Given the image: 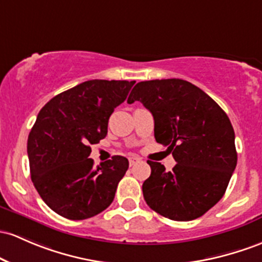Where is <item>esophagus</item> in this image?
<instances>
[{
  "label": "esophagus",
  "mask_w": 262,
  "mask_h": 262,
  "mask_svg": "<svg viewBox=\"0 0 262 262\" xmlns=\"http://www.w3.org/2000/svg\"><path fill=\"white\" fill-rule=\"evenodd\" d=\"M139 160L140 159L138 157H130V158H129V165H130V166L136 165V164L139 162Z\"/></svg>",
  "instance_id": "1"
}]
</instances>
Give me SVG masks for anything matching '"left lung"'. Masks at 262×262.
<instances>
[{"label":"left lung","mask_w":262,"mask_h":262,"mask_svg":"<svg viewBox=\"0 0 262 262\" xmlns=\"http://www.w3.org/2000/svg\"><path fill=\"white\" fill-rule=\"evenodd\" d=\"M143 103L154 118V137L168 146L175 162L166 171L148 160L150 177L143 183L149 208L175 221L200 217L225 194L236 168L231 122L220 105L186 80L137 83L126 102Z\"/></svg>","instance_id":"8db88e82"}]
</instances>
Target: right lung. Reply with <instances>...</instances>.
<instances>
[{
  "mask_svg": "<svg viewBox=\"0 0 262 262\" xmlns=\"http://www.w3.org/2000/svg\"><path fill=\"white\" fill-rule=\"evenodd\" d=\"M136 80L92 79L53 97L27 140L31 179L48 206L70 220L96 216L112 204L128 159L114 155L94 168L91 144L105 138L109 117Z\"/></svg>",
  "mask_w": 262,
  "mask_h": 262,
  "instance_id": "add662e5",
  "label": "right lung"
}]
</instances>
